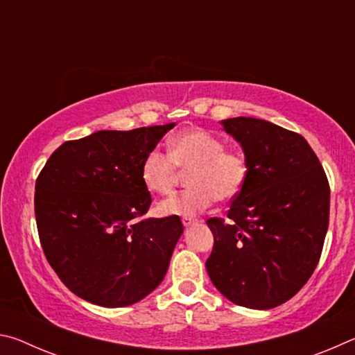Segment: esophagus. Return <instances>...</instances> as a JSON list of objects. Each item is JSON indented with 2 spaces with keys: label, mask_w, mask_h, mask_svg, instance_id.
Returning a JSON list of instances; mask_svg holds the SVG:
<instances>
[{
  "label": "esophagus",
  "mask_w": 355,
  "mask_h": 355,
  "mask_svg": "<svg viewBox=\"0 0 355 355\" xmlns=\"http://www.w3.org/2000/svg\"><path fill=\"white\" fill-rule=\"evenodd\" d=\"M182 222H183V225L184 227H191V225H194L196 224V219H192V218H183L182 219Z\"/></svg>",
  "instance_id": "esophagus-1"
}]
</instances>
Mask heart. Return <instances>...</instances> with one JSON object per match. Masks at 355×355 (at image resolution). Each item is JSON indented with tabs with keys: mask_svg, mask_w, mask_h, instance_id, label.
<instances>
[{
	"mask_svg": "<svg viewBox=\"0 0 355 355\" xmlns=\"http://www.w3.org/2000/svg\"><path fill=\"white\" fill-rule=\"evenodd\" d=\"M189 172V189L171 196L158 205L164 216H196L214 200L230 202L241 194L249 178V161L239 150H227L225 142L209 131L184 130L169 141V155L150 150L141 164V180L150 192L169 194Z\"/></svg>",
	"mask_w": 355,
	"mask_h": 355,
	"instance_id": "obj_1",
	"label": "heart"
}]
</instances>
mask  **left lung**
<instances>
[{
	"instance_id": "8db88e82",
	"label": "left lung",
	"mask_w": 355,
	"mask_h": 355,
	"mask_svg": "<svg viewBox=\"0 0 355 355\" xmlns=\"http://www.w3.org/2000/svg\"><path fill=\"white\" fill-rule=\"evenodd\" d=\"M241 144L249 178L225 222L209 218L213 285L241 307L268 310L291 299L320 261L329 227L330 189L309 142L268 120H222Z\"/></svg>"
}]
</instances>
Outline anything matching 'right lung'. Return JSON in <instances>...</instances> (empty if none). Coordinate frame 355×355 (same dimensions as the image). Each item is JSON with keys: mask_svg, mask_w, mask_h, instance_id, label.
<instances>
[{"mask_svg": "<svg viewBox=\"0 0 355 355\" xmlns=\"http://www.w3.org/2000/svg\"><path fill=\"white\" fill-rule=\"evenodd\" d=\"M175 123L97 131L56 148L35 180L42 249L69 290L101 307L139 302L164 279L183 224L142 218L144 156Z\"/></svg>", "mask_w": 355, "mask_h": 355, "instance_id": "add662e5", "label": "right lung"}]
</instances>
